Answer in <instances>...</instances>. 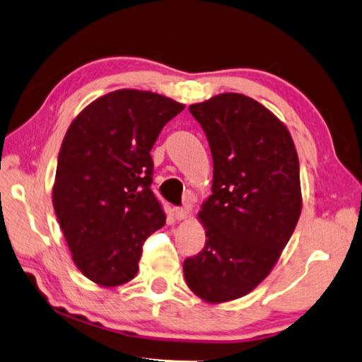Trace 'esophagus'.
<instances>
[{"label":"esophagus","mask_w":362,"mask_h":362,"mask_svg":"<svg viewBox=\"0 0 362 362\" xmlns=\"http://www.w3.org/2000/svg\"><path fill=\"white\" fill-rule=\"evenodd\" d=\"M188 209H185V207H175L174 209V216H175V220H185L187 216H188Z\"/></svg>","instance_id":"obj_1"}]
</instances>
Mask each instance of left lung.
<instances>
[{
  "label": "left lung",
  "mask_w": 362,
  "mask_h": 362,
  "mask_svg": "<svg viewBox=\"0 0 362 362\" xmlns=\"http://www.w3.org/2000/svg\"><path fill=\"white\" fill-rule=\"evenodd\" d=\"M214 160L212 194L199 218L206 245L183 262L187 285L207 302L255 290L298 225L299 158L290 131L271 110L239 93L189 106Z\"/></svg>",
  "instance_id": "left-lung-1"
}]
</instances>
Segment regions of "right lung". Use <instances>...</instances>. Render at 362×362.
Returning <instances> with one entry per match:
<instances>
[{
    "instance_id": "right-lung-1",
    "label": "right lung",
    "mask_w": 362,
    "mask_h": 362,
    "mask_svg": "<svg viewBox=\"0 0 362 362\" xmlns=\"http://www.w3.org/2000/svg\"><path fill=\"white\" fill-rule=\"evenodd\" d=\"M183 104L152 91L117 90L71 123L58 155L54 209L76 266L101 286L139 271L144 242L166 223L150 155Z\"/></svg>"
}]
</instances>
